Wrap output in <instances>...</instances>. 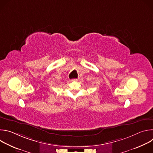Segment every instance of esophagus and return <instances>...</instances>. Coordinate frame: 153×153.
Segmentation results:
<instances>
[{
    "label": "esophagus",
    "mask_w": 153,
    "mask_h": 153,
    "mask_svg": "<svg viewBox=\"0 0 153 153\" xmlns=\"http://www.w3.org/2000/svg\"><path fill=\"white\" fill-rule=\"evenodd\" d=\"M72 80H73V81H77L78 79H73Z\"/></svg>",
    "instance_id": "esophagus-1"
}]
</instances>
